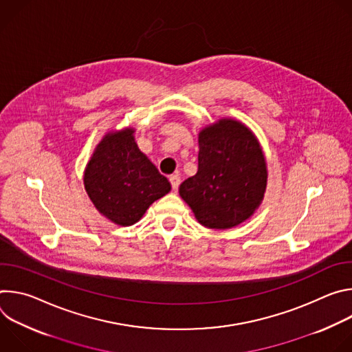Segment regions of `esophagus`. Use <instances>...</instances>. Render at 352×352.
Segmentation results:
<instances>
[{
  "label": "esophagus",
  "mask_w": 352,
  "mask_h": 352,
  "mask_svg": "<svg viewBox=\"0 0 352 352\" xmlns=\"http://www.w3.org/2000/svg\"><path fill=\"white\" fill-rule=\"evenodd\" d=\"M170 182H171L173 189H174V190H177V189H178V186H179V184H181V177H179L178 174H174V175H171V177H170Z\"/></svg>",
  "instance_id": "1"
}]
</instances>
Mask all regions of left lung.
<instances>
[{
  "label": "left lung",
  "instance_id": "obj_1",
  "mask_svg": "<svg viewBox=\"0 0 352 352\" xmlns=\"http://www.w3.org/2000/svg\"><path fill=\"white\" fill-rule=\"evenodd\" d=\"M266 185L256 136L242 122L223 118L199 132L197 173L179 185V195L200 224L226 230L255 213Z\"/></svg>",
  "mask_w": 352,
  "mask_h": 352
}]
</instances>
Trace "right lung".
<instances>
[{
    "label": "right lung",
    "instance_id": "right-lung-1",
    "mask_svg": "<svg viewBox=\"0 0 352 352\" xmlns=\"http://www.w3.org/2000/svg\"><path fill=\"white\" fill-rule=\"evenodd\" d=\"M135 129L107 133L90 157L85 189L96 209L128 227L142 219L155 200L171 190L168 179L139 150Z\"/></svg>",
    "mask_w": 352,
    "mask_h": 352
}]
</instances>
